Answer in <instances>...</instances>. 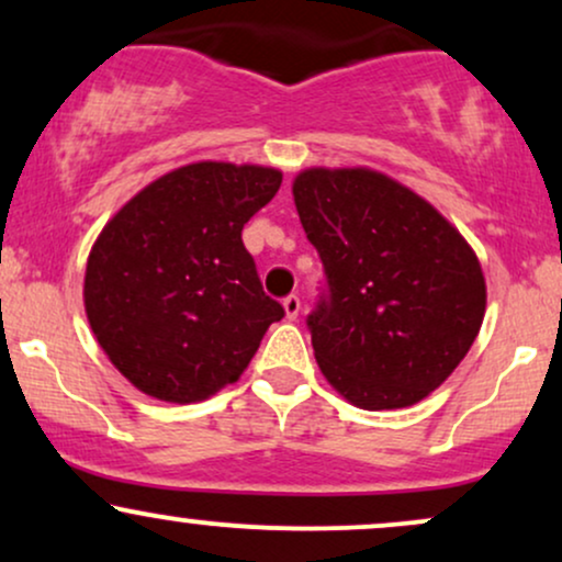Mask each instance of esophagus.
Wrapping results in <instances>:
<instances>
[{
    "mask_svg": "<svg viewBox=\"0 0 562 562\" xmlns=\"http://www.w3.org/2000/svg\"><path fill=\"white\" fill-rule=\"evenodd\" d=\"M282 306H285L288 319H295L301 314V299H299V295H288V299L282 301Z\"/></svg>",
    "mask_w": 562,
    "mask_h": 562,
    "instance_id": "obj_1",
    "label": "esophagus"
}]
</instances>
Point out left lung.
<instances>
[{
  "mask_svg": "<svg viewBox=\"0 0 562 562\" xmlns=\"http://www.w3.org/2000/svg\"><path fill=\"white\" fill-rule=\"evenodd\" d=\"M293 198L325 267L306 317L322 375L362 409L417 404L481 330L473 248L428 200L370 169H306Z\"/></svg>",
  "mask_w": 562,
  "mask_h": 562,
  "instance_id": "1",
  "label": "left lung"
}]
</instances>
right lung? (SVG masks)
I'll use <instances>...</instances> for the list:
<instances>
[{
    "instance_id": "right-lung-1",
    "label": "right lung",
    "mask_w": 562,
    "mask_h": 562,
    "mask_svg": "<svg viewBox=\"0 0 562 562\" xmlns=\"http://www.w3.org/2000/svg\"><path fill=\"white\" fill-rule=\"evenodd\" d=\"M282 173L203 160L137 192L100 232L83 277L92 333L115 370L192 404L243 375L285 308L263 293L243 227Z\"/></svg>"
}]
</instances>
